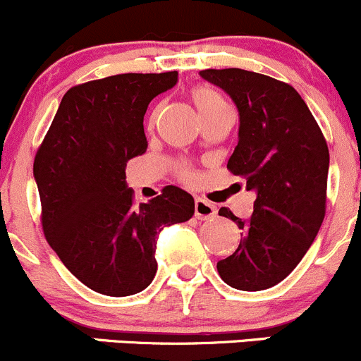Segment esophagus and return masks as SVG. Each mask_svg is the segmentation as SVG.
<instances>
[{
  "label": "esophagus",
  "mask_w": 361,
  "mask_h": 361,
  "mask_svg": "<svg viewBox=\"0 0 361 361\" xmlns=\"http://www.w3.org/2000/svg\"><path fill=\"white\" fill-rule=\"evenodd\" d=\"M216 207L211 202L204 199H195V218L200 221H207V219L214 218Z\"/></svg>",
  "instance_id": "34e87169"
}]
</instances>
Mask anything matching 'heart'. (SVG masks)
<instances>
[{"label":"heart","mask_w":361,"mask_h":361,"mask_svg":"<svg viewBox=\"0 0 361 361\" xmlns=\"http://www.w3.org/2000/svg\"><path fill=\"white\" fill-rule=\"evenodd\" d=\"M192 98L193 102H195L197 109H199L200 116H204V114L214 111V109L221 107V105H225V102H223V98L219 97V94H216L214 91L207 90V88H195L192 91ZM178 174H180L183 180H190L192 178V171L188 168H180L178 169Z\"/></svg>","instance_id":"b5f03b06"}]
</instances>
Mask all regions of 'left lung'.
<instances>
[{
    "label": "left lung",
    "instance_id": "1",
    "mask_svg": "<svg viewBox=\"0 0 361 361\" xmlns=\"http://www.w3.org/2000/svg\"><path fill=\"white\" fill-rule=\"evenodd\" d=\"M200 75L237 105L238 143L226 168L256 193L249 219L219 209L237 223L242 238L216 268L233 289H270L298 267L325 218L327 142L287 82L244 69H206Z\"/></svg>",
    "mask_w": 361,
    "mask_h": 361
}]
</instances>
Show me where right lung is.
Returning a JSON list of instances; mask_svg holds the SVG:
<instances>
[{
    "label": "right lung",
    "mask_w": 361,
    "mask_h": 361,
    "mask_svg": "<svg viewBox=\"0 0 361 361\" xmlns=\"http://www.w3.org/2000/svg\"><path fill=\"white\" fill-rule=\"evenodd\" d=\"M178 72L117 74L63 94L34 159L44 237L66 268L91 290L112 298L147 289L157 271V235L193 216L181 188L136 206L126 162L145 154L143 116Z\"/></svg>",
    "instance_id": "right-lung-1"
}]
</instances>
